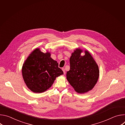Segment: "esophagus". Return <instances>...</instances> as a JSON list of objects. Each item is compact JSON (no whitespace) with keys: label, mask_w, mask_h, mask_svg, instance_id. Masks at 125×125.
<instances>
[{"label":"esophagus","mask_w":125,"mask_h":125,"mask_svg":"<svg viewBox=\"0 0 125 125\" xmlns=\"http://www.w3.org/2000/svg\"><path fill=\"white\" fill-rule=\"evenodd\" d=\"M62 71H63V73H64V74H65L66 72H65V69H64V68H63L62 69Z\"/></svg>","instance_id":"obj_1"}]
</instances>
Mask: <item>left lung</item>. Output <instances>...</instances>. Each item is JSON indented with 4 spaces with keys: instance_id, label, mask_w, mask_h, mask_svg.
Instances as JSON below:
<instances>
[{
    "instance_id": "8db88e82",
    "label": "left lung",
    "mask_w": 125,
    "mask_h": 125,
    "mask_svg": "<svg viewBox=\"0 0 125 125\" xmlns=\"http://www.w3.org/2000/svg\"><path fill=\"white\" fill-rule=\"evenodd\" d=\"M83 51L77 48L70 58V69L67 72V79L75 91L83 94L92 90L96 83L99 76L98 66L88 51L81 56Z\"/></svg>"
}]
</instances>
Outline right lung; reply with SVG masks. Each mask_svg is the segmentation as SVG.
Returning a JSON list of instances; mask_svg holds the SVG:
<instances>
[{
  "label": "right lung",
  "instance_id": "obj_1",
  "mask_svg": "<svg viewBox=\"0 0 125 125\" xmlns=\"http://www.w3.org/2000/svg\"><path fill=\"white\" fill-rule=\"evenodd\" d=\"M50 52L44 53L36 48L25 61L22 69L24 81L34 93H42L50 88L56 78L63 74L58 64L50 57Z\"/></svg>",
  "mask_w": 125,
  "mask_h": 125
}]
</instances>
